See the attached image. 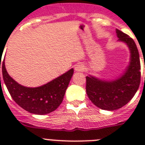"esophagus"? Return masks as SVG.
<instances>
[{"instance_id": "1", "label": "esophagus", "mask_w": 145, "mask_h": 145, "mask_svg": "<svg viewBox=\"0 0 145 145\" xmlns=\"http://www.w3.org/2000/svg\"><path fill=\"white\" fill-rule=\"evenodd\" d=\"M85 70V67L82 64H77L75 67V70L76 72H84Z\"/></svg>"}]
</instances>
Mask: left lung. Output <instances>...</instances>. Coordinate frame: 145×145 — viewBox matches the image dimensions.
Wrapping results in <instances>:
<instances>
[{
    "mask_svg": "<svg viewBox=\"0 0 145 145\" xmlns=\"http://www.w3.org/2000/svg\"><path fill=\"white\" fill-rule=\"evenodd\" d=\"M116 33L118 40L126 43L131 51V61L127 70L120 78L112 81L86 77V90L88 98L93 105L105 110H116L125 105L137 91L140 84V59L135 42L119 29Z\"/></svg>",
    "mask_w": 145,
    "mask_h": 145,
    "instance_id": "1",
    "label": "left lung"
}]
</instances>
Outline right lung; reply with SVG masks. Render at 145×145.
<instances>
[{
    "mask_svg": "<svg viewBox=\"0 0 145 145\" xmlns=\"http://www.w3.org/2000/svg\"><path fill=\"white\" fill-rule=\"evenodd\" d=\"M73 72V69H71L41 86L27 88L17 84L9 76L5 67L4 59L2 64L3 78L10 95L22 108L35 115L50 113L60 105Z\"/></svg>",
    "mask_w": 145,
    "mask_h": 145,
    "instance_id": "add662e5",
    "label": "right lung"
}]
</instances>
